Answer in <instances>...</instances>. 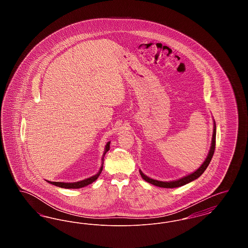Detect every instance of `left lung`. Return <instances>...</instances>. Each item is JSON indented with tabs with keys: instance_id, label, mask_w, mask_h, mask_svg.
<instances>
[{
	"instance_id": "8db88e82",
	"label": "left lung",
	"mask_w": 248,
	"mask_h": 248,
	"mask_svg": "<svg viewBox=\"0 0 248 248\" xmlns=\"http://www.w3.org/2000/svg\"><path fill=\"white\" fill-rule=\"evenodd\" d=\"M215 148H216V123H214L212 144H211V148H210L208 156L206 157V159H205V161L203 162V164L201 165L200 167H199L195 172H193L192 174H190L189 176L182 177V178H180V179L175 180V181L164 182V181H158V180H155V179H153V178H150V177L145 176V175L142 173L141 171H140V173L142 178H143L144 180H146L147 182H149V183H151V184H153V185L161 187V188H177V187L186 185V184H188L189 182H191L192 180L198 178V177H200L201 175L204 172V170L207 168V166L209 165L211 160H212L213 155H214V153H215Z\"/></svg>"
}]
</instances>
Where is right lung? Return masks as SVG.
Masks as SVG:
<instances>
[{
  "label": "right lung",
  "mask_w": 248,
  "mask_h": 248,
  "mask_svg": "<svg viewBox=\"0 0 248 248\" xmlns=\"http://www.w3.org/2000/svg\"><path fill=\"white\" fill-rule=\"evenodd\" d=\"M109 144H110V142H108V143H107L105 153L103 154V156H105L107 152L109 150ZM103 159H104V157H103ZM102 169H103V163H102V165H101V167H100V169H99V171H98V173H97L96 175H94L93 177H89V178L81 180V181H78V182H72V183L54 182V181H47V182H49V183L52 184V185L58 186V187H60V188H64V189H80V188H83V187H85V186H87V185L93 183L94 180H95L97 177H99V175L101 174Z\"/></svg>",
  "instance_id": "add662e5"
}]
</instances>
